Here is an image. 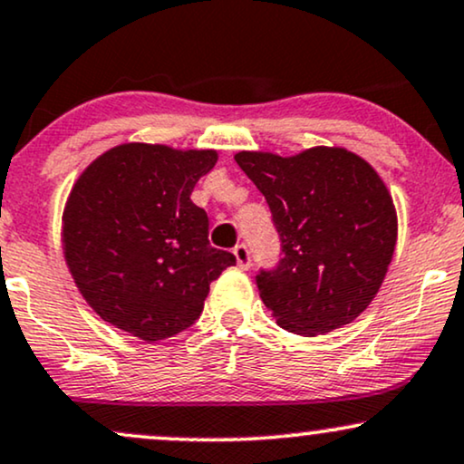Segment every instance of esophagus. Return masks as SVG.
Returning a JSON list of instances; mask_svg holds the SVG:
<instances>
[{
	"instance_id": "1",
	"label": "esophagus",
	"mask_w": 464,
	"mask_h": 464,
	"mask_svg": "<svg viewBox=\"0 0 464 464\" xmlns=\"http://www.w3.org/2000/svg\"><path fill=\"white\" fill-rule=\"evenodd\" d=\"M233 255H236L237 266L242 267V270H248V267H250V250H248L246 244H237V246L233 248Z\"/></svg>"
}]
</instances>
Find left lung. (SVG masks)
I'll return each instance as SVG.
<instances>
[{
	"instance_id": "left-lung-1",
	"label": "left lung",
	"mask_w": 464,
	"mask_h": 464,
	"mask_svg": "<svg viewBox=\"0 0 464 464\" xmlns=\"http://www.w3.org/2000/svg\"><path fill=\"white\" fill-rule=\"evenodd\" d=\"M237 166L264 194L281 253L256 287L289 333H331L356 320L381 289L398 242L393 198L378 172L348 149L292 158L239 150Z\"/></svg>"
}]
</instances>
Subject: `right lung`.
Instances as JSON below:
<instances>
[{"label": "right lung", "mask_w": 464, "mask_h": 464, "mask_svg": "<svg viewBox=\"0 0 464 464\" xmlns=\"http://www.w3.org/2000/svg\"><path fill=\"white\" fill-rule=\"evenodd\" d=\"M216 150L127 142L99 155L63 214L64 259L94 314L144 342L198 320L209 283L236 256L209 246V220L189 198Z\"/></svg>", "instance_id": "1"}]
</instances>
